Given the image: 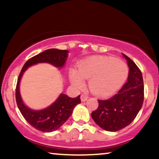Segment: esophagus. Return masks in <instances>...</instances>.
Returning a JSON list of instances; mask_svg holds the SVG:
<instances>
[{"label":"esophagus","instance_id":"esophagus-1","mask_svg":"<svg viewBox=\"0 0 159 159\" xmlns=\"http://www.w3.org/2000/svg\"><path fill=\"white\" fill-rule=\"evenodd\" d=\"M80 98H81V101L82 102H84V101H86L87 100H88V95H81V97H80Z\"/></svg>","mask_w":159,"mask_h":159}]
</instances>
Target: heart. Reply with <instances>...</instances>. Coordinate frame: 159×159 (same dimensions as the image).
<instances>
[{
    "label": "heart",
    "instance_id": "heart-1",
    "mask_svg": "<svg viewBox=\"0 0 159 159\" xmlns=\"http://www.w3.org/2000/svg\"><path fill=\"white\" fill-rule=\"evenodd\" d=\"M128 75L125 62L108 56H93L78 64L77 71L69 72L71 84L80 88L84 85L83 79H89V88L95 94L108 96L122 86Z\"/></svg>",
    "mask_w": 159,
    "mask_h": 159
}]
</instances>
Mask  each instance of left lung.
Returning a JSON list of instances; mask_svg holds the SVG:
<instances>
[{"label":"left lung","instance_id":"8db88e82","mask_svg":"<svg viewBox=\"0 0 159 159\" xmlns=\"http://www.w3.org/2000/svg\"><path fill=\"white\" fill-rule=\"evenodd\" d=\"M129 66L127 82L118 93L108 100H98V107L91 113L95 123L108 132L119 131L135 119L143 106L144 84L141 71L125 54Z\"/></svg>","mask_w":159,"mask_h":159}]
</instances>
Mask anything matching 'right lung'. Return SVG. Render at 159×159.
Wrapping results in <instances>:
<instances>
[{
  "mask_svg": "<svg viewBox=\"0 0 159 159\" xmlns=\"http://www.w3.org/2000/svg\"><path fill=\"white\" fill-rule=\"evenodd\" d=\"M68 51L56 48L48 49L30 58L21 69L17 80L16 88V101L21 114L25 120L35 128L43 132H51L61 127L72 114L74 108L81 103L80 95L72 98L61 93L51 106L43 110H32L26 106L21 99L19 83L21 77L28 67L38 63H48L57 68L64 66L68 57Z\"/></svg>",
  "mask_w": 159,
  "mask_h": 159,
  "instance_id": "right-lung-1",
  "label": "right lung"
}]
</instances>
